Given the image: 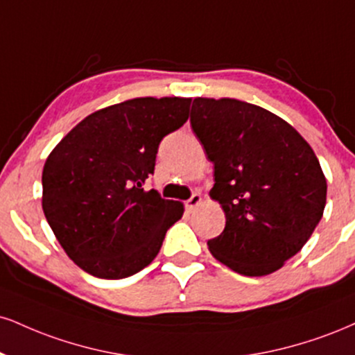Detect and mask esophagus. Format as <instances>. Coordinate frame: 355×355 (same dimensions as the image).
<instances>
[{
	"label": "esophagus",
	"mask_w": 355,
	"mask_h": 355,
	"mask_svg": "<svg viewBox=\"0 0 355 355\" xmlns=\"http://www.w3.org/2000/svg\"><path fill=\"white\" fill-rule=\"evenodd\" d=\"M202 200H203V198H202V195H200V193H193V195L190 196L189 200H187L185 208H187V210H189V211H193L195 208L198 207L200 203H202Z\"/></svg>",
	"instance_id": "esophagus-1"
}]
</instances>
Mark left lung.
Segmentation results:
<instances>
[{"label": "left lung", "mask_w": 355, "mask_h": 355, "mask_svg": "<svg viewBox=\"0 0 355 355\" xmlns=\"http://www.w3.org/2000/svg\"><path fill=\"white\" fill-rule=\"evenodd\" d=\"M191 129L215 165L210 196L226 225L208 250L243 276L279 270L322 218L327 183L311 145L270 110L196 97Z\"/></svg>", "instance_id": "obj_1"}]
</instances>
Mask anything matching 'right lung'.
<instances>
[{"label":"right lung","instance_id":"obj_1","mask_svg":"<svg viewBox=\"0 0 355 355\" xmlns=\"http://www.w3.org/2000/svg\"><path fill=\"white\" fill-rule=\"evenodd\" d=\"M191 99L139 97L84 119L49 153L42 210L80 270L122 279L148 266L183 205L144 190L165 135L189 119Z\"/></svg>","mask_w":355,"mask_h":355}]
</instances>
